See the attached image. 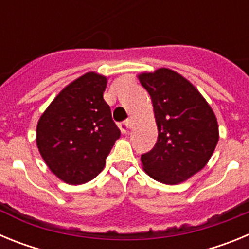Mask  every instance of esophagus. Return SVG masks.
I'll list each match as a JSON object with an SVG mask.
<instances>
[{
    "label": "esophagus",
    "mask_w": 249,
    "mask_h": 249,
    "mask_svg": "<svg viewBox=\"0 0 249 249\" xmlns=\"http://www.w3.org/2000/svg\"><path fill=\"white\" fill-rule=\"evenodd\" d=\"M131 127H132V120H129V118L120 124V129H121V132H122V133H127V132L131 129Z\"/></svg>",
    "instance_id": "obj_1"
}]
</instances>
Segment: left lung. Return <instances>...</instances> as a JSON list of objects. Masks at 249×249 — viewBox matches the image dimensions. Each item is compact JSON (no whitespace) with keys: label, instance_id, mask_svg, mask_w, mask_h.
I'll list each match as a JSON object with an SVG mask.
<instances>
[{"label":"left lung","instance_id":"1","mask_svg":"<svg viewBox=\"0 0 249 249\" xmlns=\"http://www.w3.org/2000/svg\"><path fill=\"white\" fill-rule=\"evenodd\" d=\"M151 96L158 138L141 156L147 175L166 184L192 177L210 160L218 142L214 112L195 86L169 68L138 74Z\"/></svg>","mask_w":249,"mask_h":249}]
</instances>
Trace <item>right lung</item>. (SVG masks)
I'll return each instance as SVG.
<instances>
[{
  "instance_id": "right-lung-1",
  "label": "right lung",
  "mask_w": 249,
  "mask_h": 249,
  "mask_svg": "<svg viewBox=\"0 0 249 249\" xmlns=\"http://www.w3.org/2000/svg\"><path fill=\"white\" fill-rule=\"evenodd\" d=\"M106 86L105 76L87 72L57 94L37 123L39 153L51 172L68 184L100 175L121 136L103 100Z\"/></svg>"
}]
</instances>
